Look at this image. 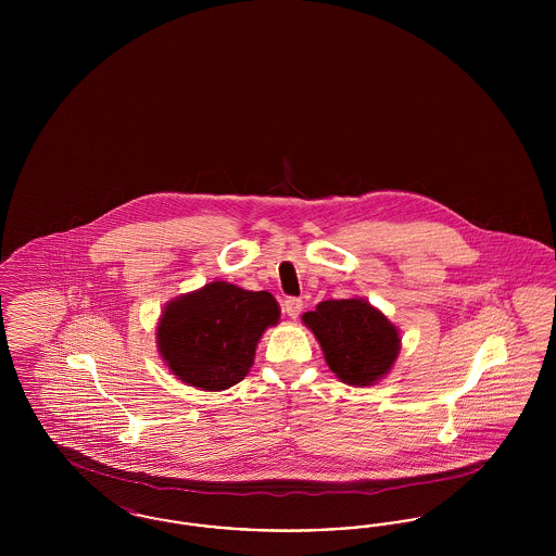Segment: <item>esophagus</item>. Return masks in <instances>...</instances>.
Segmentation results:
<instances>
[{
    "label": "esophagus",
    "instance_id": "esophagus-1",
    "mask_svg": "<svg viewBox=\"0 0 556 556\" xmlns=\"http://www.w3.org/2000/svg\"><path fill=\"white\" fill-rule=\"evenodd\" d=\"M302 300L300 298H288L286 302H283V311L288 313V317L298 318V315L302 313Z\"/></svg>",
    "mask_w": 556,
    "mask_h": 556
}]
</instances>
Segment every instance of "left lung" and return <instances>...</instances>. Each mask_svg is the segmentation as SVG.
I'll return each mask as SVG.
<instances>
[{
  "mask_svg": "<svg viewBox=\"0 0 556 556\" xmlns=\"http://www.w3.org/2000/svg\"><path fill=\"white\" fill-rule=\"evenodd\" d=\"M302 318L344 383L372 386L392 369L400 352L397 329L369 302L325 300Z\"/></svg>",
  "mask_w": 556,
  "mask_h": 556,
  "instance_id": "obj_1",
  "label": "left lung"
}]
</instances>
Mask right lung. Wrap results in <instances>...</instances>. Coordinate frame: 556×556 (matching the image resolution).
<instances>
[{
  "mask_svg": "<svg viewBox=\"0 0 556 556\" xmlns=\"http://www.w3.org/2000/svg\"><path fill=\"white\" fill-rule=\"evenodd\" d=\"M277 320L279 306L268 291L214 281L164 308L160 354L181 381L220 392L248 375L261 336Z\"/></svg>",
  "mask_w": 556,
  "mask_h": 556,
  "instance_id": "obj_1",
  "label": "right lung"
}]
</instances>
